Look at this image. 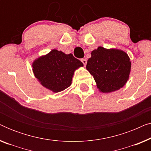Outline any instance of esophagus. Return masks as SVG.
<instances>
[{"label":"esophagus","instance_id":"obj_1","mask_svg":"<svg viewBox=\"0 0 151 151\" xmlns=\"http://www.w3.org/2000/svg\"><path fill=\"white\" fill-rule=\"evenodd\" d=\"M81 61H82V63L84 64V66H86V63H87V60H86V59H82V60H81Z\"/></svg>","mask_w":151,"mask_h":151}]
</instances>
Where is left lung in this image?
Instances as JSON below:
<instances>
[{"label":"left lung","instance_id":"8db88e82","mask_svg":"<svg viewBox=\"0 0 151 151\" xmlns=\"http://www.w3.org/2000/svg\"><path fill=\"white\" fill-rule=\"evenodd\" d=\"M91 55L86 68L93 76L99 91L107 93L125 85L131 69L130 58L125 51L100 46Z\"/></svg>","mask_w":151,"mask_h":151}]
</instances>
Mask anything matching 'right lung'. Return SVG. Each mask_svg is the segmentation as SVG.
<instances>
[{"mask_svg":"<svg viewBox=\"0 0 151 151\" xmlns=\"http://www.w3.org/2000/svg\"><path fill=\"white\" fill-rule=\"evenodd\" d=\"M32 66L34 76L41 85L53 93H58L71 86L74 72L84 65L72 53L66 54L52 49L35 59Z\"/></svg>","mask_w":151,"mask_h":151,"instance_id":"obj_1","label":"right lung"}]
</instances>
